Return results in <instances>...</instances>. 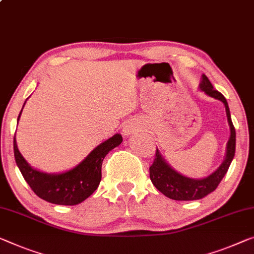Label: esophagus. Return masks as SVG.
<instances>
[{"label":"esophagus","instance_id":"obj_1","mask_svg":"<svg viewBox=\"0 0 254 254\" xmlns=\"http://www.w3.org/2000/svg\"><path fill=\"white\" fill-rule=\"evenodd\" d=\"M135 131V127H134V124L131 123H126L123 126V134L125 136H129L131 135L132 132Z\"/></svg>","mask_w":254,"mask_h":254}]
</instances>
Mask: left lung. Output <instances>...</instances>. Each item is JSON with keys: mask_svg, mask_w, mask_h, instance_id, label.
I'll return each mask as SVG.
<instances>
[{"mask_svg": "<svg viewBox=\"0 0 254 254\" xmlns=\"http://www.w3.org/2000/svg\"><path fill=\"white\" fill-rule=\"evenodd\" d=\"M198 87L206 95L213 99L221 101L225 105L226 115H227V122L231 129V136L226 146L225 159L221 165L204 178H190L179 174L168 163L160 153L157 147L154 161L150 167V178L153 185L167 197L173 198L176 201H194L203 198L206 195L213 192L219 185L221 179L224 178L228 168L235 155V145H236V132L231 118V111L227 101L220 92L213 89L212 84L210 83L208 77L202 75L201 83Z\"/></svg>", "mask_w": 254, "mask_h": 254, "instance_id": "obj_1", "label": "left lung"}]
</instances>
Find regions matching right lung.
Returning a JSON list of instances; mask_svg holds the SVG:
<instances>
[{"mask_svg":"<svg viewBox=\"0 0 254 254\" xmlns=\"http://www.w3.org/2000/svg\"><path fill=\"white\" fill-rule=\"evenodd\" d=\"M22 109L18 116V122L20 119ZM122 142L123 136L115 134L112 137L99 144L77 166L62 173L54 174L44 173L30 166L18 149L15 135L13 138V151L19 170L38 197L53 204L76 205L95 192L102 178L101 168L103 159L111 150L120 145Z\"/></svg>","mask_w":254,"mask_h":254,"instance_id":"right-lung-1","label":"right lung"}]
</instances>
